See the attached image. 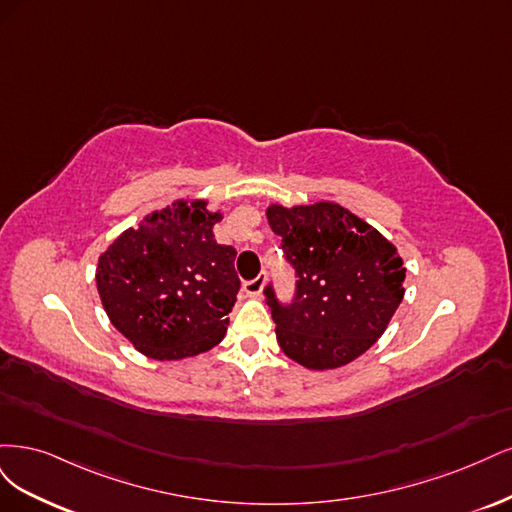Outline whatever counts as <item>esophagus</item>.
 I'll list each match as a JSON object with an SVG mask.
<instances>
[{
    "label": "esophagus",
    "instance_id": "obj_1",
    "mask_svg": "<svg viewBox=\"0 0 512 512\" xmlns=\"http://www.w3.org/2000/svg\"><path fill=\"white\" fill-rule=\"evenodd\" d=\"M263 283H266V274H259L253 280H246L244 283V291L249 295H259L263 289Z\"/></svg>",
    "mask_w": 512,
    "mask_h": 512
}]
</instances>
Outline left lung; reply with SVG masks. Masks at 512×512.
Returning a JSON list of instances; mask_svg holds the SVG:
<instances>
[{
    "instance_id": "left-lung-1",
    "label": "left lung",
    "mask_w": 512,
    "mask_h": 512,
    "mask_svg": "<svg viewBox=\"0 0 512 512\" xmlns=\"http://www.w3.org/2000/svg\"><path fill=\"white\" fill-rule=\"evenodd\" d=\"M268 221L295 274V293L263 295L287 357L310 370L349 364L383 336L404 298L406 268L398 249L346 208L270 206Z\"/></svg>"
}]
</instances>
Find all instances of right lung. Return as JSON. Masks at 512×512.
I'll return each mask as SVG.
<instances>
[{
  "instance_id": "add662e5",
  "label": "right lung",
  "mask_w": 512,
  "mask_h": 512,
  "mask_svg": "<svg viewBox=\"0 0 512 512\" xmlns=\"http://www.w3.org/2000/svg\"><path fill=\"white\" fill-rule=\"evenodd\" d=\"M221 212L176 202L110 244L97 266V291L112 325L153 359L204 353L227 332L240 278L236 249L214 240Z\"/></svg>"
}]
</instances>
